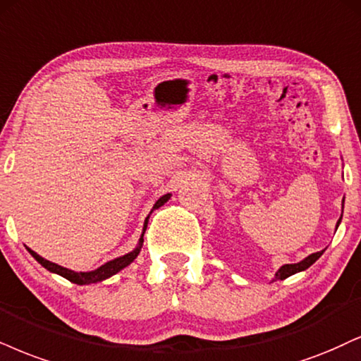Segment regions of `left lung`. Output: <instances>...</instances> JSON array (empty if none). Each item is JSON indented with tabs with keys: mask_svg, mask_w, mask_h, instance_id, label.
Returning <instances> with one entry per match:
<instances>
[{
	"mask_svg": "<svg viewBox=\"0 0 361 361\" xmlns=\"http://www.w3.org/2000/svg\"><path fill=\"white\" fill-rule=\"evenodd\" d=\"M341 216H343V212H341ZM340 221H341V219H340ZM340 221H338V224H340ZM338 224H336V226H338ZM323 252H324V249H323V251L313 252V255H310L308 257H305L303 261L296 262V264H284V266H281L278 273H276V278H274V279H286L288 276H291V274H295V273H300V271L308 269L310 266L313 264V262L317 261L318 257L323 255Z\"/></svg>",
	"mask_w": 361,
	"mask_h": 361,
	"instance_id": "obj_1",
	"label": "left lung"
}]
</instances>
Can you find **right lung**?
<instances>
[{"label":"right lung","mask_w":361,"mask_h":361,"mask_svg":"<svg viewBox=\"0 0 361 361\" xmlns=\"http://www.w3.org/2000/svg\"><path fill=\"white\" fill-rule=\"evenodd\" d=\"M169 199H171V194L162 195V197H160L159 201L155 202L154 209L164 206V202H167ZM147 221H149V217H147V219H145L144 233H145V229H147ZM142 243H144V234H142L139 246L133 249L132 252H128V255L122 256V257H117V259H114V261L105 262V264L100 266L99 269L88 271V273H77V271L66 269V268H63V266H58V264H55V262L47 261V259H44V257L37 255V252H35V251H31V249H28V251H30V255L33 256L35 259H37V261L39 262V264L43 266V268H47L48 271H51V273H56V274L63 276V278H66V279H68V281H72V283H75V284H90V283L104 281V279L110 278V276H114V274H117L120 269H123V268H126V266L130 264V262L137 257V255H139V252H140Z\"/></svg>","instance_id":"right-lung-1"}]
</instances>
